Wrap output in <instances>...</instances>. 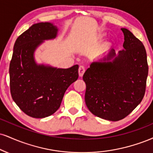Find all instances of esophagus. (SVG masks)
Returning a JSON list of instances; mask_svg holds the SVG:
<instances>
[{
	"mask_svg": "<svg viewBox=\"0 0 153 153\" xmlns=\"http://www.w3.org/2000/svg\"><path fill=\"white\" fill-rule=\"evenodd\" d=\"M85 73V68L83 66H80L79 67V69H78V74H79V76L81 78L82 77V75H83Z\"/></svg>",
	"mask_w": 153,
	"mask_h": 153,
	"instance_id": "esophagus-1",
	"label": "esophagus"
}]
</instances>
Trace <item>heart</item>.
<instances>
[{
  "mask_svg": "<svg viewBox=\"0 0 153 153\" xmlns=\"http://www.w3.org/2000/svg\"><path fill=\"white\" fill-rule=\"evenodd\" d=\"M105 36V33H100V34H99L98 38H102V37H103Z\"/></svg>",
  "mask_w": 153,
  "mask_h": 153,
  "instance_id": "1",
  "label": "heart"
}]
</instances>
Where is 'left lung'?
I'll return each instance as SVG.
<instances>
[{
	"label": "left lung",
	"instance_id": "1",
	"mask_svg": "<svg viewBox=\"0 0 153 153\" xmlns=\"http://www.w3.org/2000/svg\"><path fill=\"white\" fill-rule=\"evenodd\" d=\"M123 49L116 55L111 49L107 56L93 61L84 73L85 104L95 116L118 121L140 103L148 74L147 53L143 44L126 28Z\"/></svg>",
	"mask_w": 153,
	"mask_h": 153
}]
</instances>
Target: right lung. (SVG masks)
<instances>
[{"label":"right lung","mask_w":153,"mask_h":153,"mask_svg":"<svg viewBox=\"0 0 153 153\" xmlns=\"http://www.w3.org/2000/svg\"><path fill=\"white\" fill-rule=\"evenodd\" d=\"M58 28L45 22L33 24L16 39L10 60V93L29 116L43 118L56 112L66 90L78 78V65L67 69L38 64L34 53L45 40L55 39Z\"/></svg>","instance_id":"obj_1"}]
</instances>
